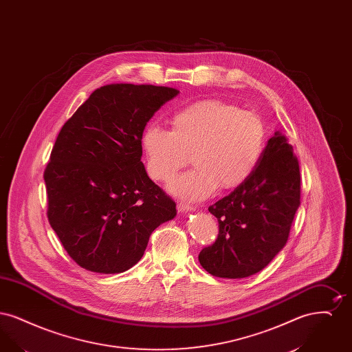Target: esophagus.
Here are the masks:
<instances>
[{"label":"esophagus","instance_id":"1","mask_svg":"<svg viewBox=\"0 0 352 352\" xmlns=\"http://www.w3.org/2000/svg\"><path fill=\"white\" fill-rule=\"evenodd\" d=\"M177 208H178V211H181V212H187V211H192V210H194V207H192L191 204L186 203V201H178V203H177Z\"/></svg>","mask_w":352,"mask_h":352}]
</instances>
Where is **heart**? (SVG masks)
I'll use <instances>...</instances> for the list:
<instances>
[{
	"label": "heart",
	"mask_w": 352,
	"mask_h": 352,
	"mask_svg": "<svg viewBox=\"0 0 352 352\" xmlns=\"http://www.w3.org/2000/svg\"><path fill=\"white\" fill-rule=\"evenodd\" d=\"M265 126L252 112L223 101L204 100L179 109L171 131L151 124L144 135L146 168L154 181L168 182L184 168L190 171L170 184L187 201H201L221 190L239 187L251 178L265 149Z\"/></svg>",
	"instance_id": "obj_1"
}]
</instances>
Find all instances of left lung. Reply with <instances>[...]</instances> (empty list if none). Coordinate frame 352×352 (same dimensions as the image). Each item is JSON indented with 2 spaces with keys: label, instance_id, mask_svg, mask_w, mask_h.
Instances as JSON below:
<instances>
[{
  "label": "left lung",
  "instance_id": "8db88e82",
  "mask_svg": "<svg viewBox=\"0 0 352 352\" xmlns=\"http://www.w3.org/2000/svg\"><path fill=\"white\" fill-rule=\"evenodd\" d=\"M300 204L298 160L276 132L251 178L208 207L219 234L199 253L201 267L221 278H244L265 268L284 248Z\"/></svg>",
  "mask_w": 352,
  "mask_h": 352
}]
</instances>
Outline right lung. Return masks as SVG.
Listing matches in <instances>:
<instances>
[{"label": "right lung", "instance_id": "right-lung-1", "mask_svg": "<svg viewBox=\"0 0 352 352\" xmlns=\"http://www.w3.org/2000/svg\"><path fill=\"white\" fill-rule=\"evenodd\" d=\"M178 94L151 84L104 85L62 126L43 174L47 218L79 267L104 274L132 268L151 232L177 215L175 201L146 174L141 140Z\"/></svg>", "mask_w": 352, "mask_h": 352}]
</instances>
